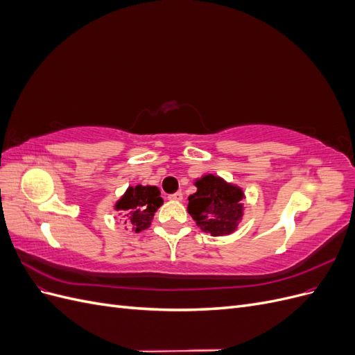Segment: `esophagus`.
Masks as SVG:
<instances>
[{
  "mask_svg": "<svg viewBox=\"0 0 355 355\" xmlns=\"http://www.w3.org/2000/svg\"><path fill=\"white\" fill-rule=\"evenodd\" d=\"M168 198L173 200V201H182V200H184V194H182V192H176V194L170 196Z\"/></svg>",
  "mask_w": 355,
  "mask_h": 355,
  "instance_id": "esophagus-1",
  "label": "esophagus"
}]
</instances>
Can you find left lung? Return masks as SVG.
Instances as JSON below:
<instances>
[{
    "instance_id": "left-lung-1",
    "label": "left lung",
    "mask_w": 355,
    "mask_h": 355,
    "mask_svg": "<svg viewBox=\"0 0 355 355\" xmlns=\"http://www.w3.org/2000/svg\"><path fill=\"white\" fill-rule=\"evenodd\" d=\"M197 192L188 197V213L197 227L211 237H227L239 230L244 216L241 187L207 173L196 179Z\"/></svg>"
}]
</instances>
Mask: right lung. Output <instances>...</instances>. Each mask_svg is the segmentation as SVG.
Segmentation results:
<instances>
[{"instance_id": "add662e5", "label": "right lung", "mask_w": 355, "mask_h": 355, "mask_svg": "<svg viewBox=\"0 0 355 355\" xmlns=\"http://www.w3.org/2000/svg\"><path fill=\"white\" fill-rule=\"evenodd\" d=\"M161 192L153 185H130L114 204V210L120 211L125 219V230L141 232L151 227L155 211L163 206Z\"/></svg>"}]
</instances>
